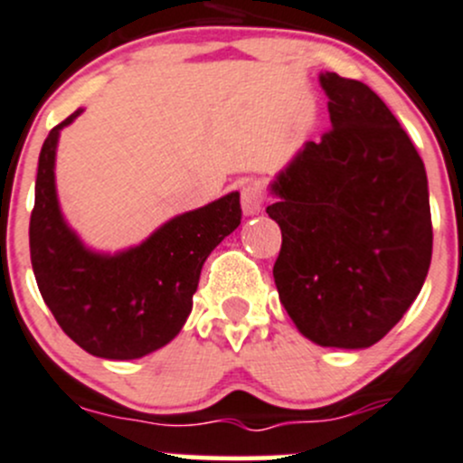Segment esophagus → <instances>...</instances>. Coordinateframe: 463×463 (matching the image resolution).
Masks as SVG:
<instances>
[{"label":"esophagus","instance_id":"esophagus-1","mask_svg":"<svg viewBox=\"0 0 463 463\" xmlns=\"http://www.w3.org/2000/svg\"><path fill=\"white\" fill-rule=\"evenodd\" d=\"M264 205V193H261L260 184H246L241 188V210L244 214H258Z\"/></svg>","mask_w":463,"mask_h":463}]
</instances>
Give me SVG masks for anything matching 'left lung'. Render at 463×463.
<instances>
[{
  "instance_id": "left-lung-1",
  "label": "left lung",
  "mask_w": 463,
  "mask_h": 463,
  "mask_svg": "<svg viewBox=\"0 0 463 463\" xmlns=\"http://www.w3.org/2000/svg\"><path fill=\"white\" fill-rule=\"evenodd\" d=\"M331 128L279 172L266 208L282 231L284 309L322 347L363 349L403 318L426 282L432 219L421 156L370 87L320 73Z\"/></svg>"
}]
</instances>
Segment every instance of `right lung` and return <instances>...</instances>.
Returning <instances> with one entry per match:
<instances>
[{
    "label": "right lung",
    "instance_id": "right-lung-1",
    "mask_svg": "<svg viewBox=\"0 0 463 463\" xmlns=\"http://www.w3.org/2000/svg\"><path fill=\"white\" fill-rule=\"evenodd\" d=\"M55 125L37 161L29 244L37 288L64 334L109 361L147 356L170 343L193 311L205 258L241 222L240 193L163 223L141 246L116 255L89 250L67 226L55 194Z\"/></svg>",
    "mask_w": 463,
    "mask_h": 463
}]
</instances>
